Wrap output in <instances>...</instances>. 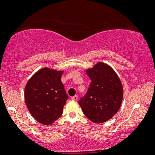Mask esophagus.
Masks as SVG:
<instances>
[{"label":"esophagus","instance_id":"obj_1","mask_svg":"<svg viewBox=\"0 0 155 155\" xmlns=\"http://www.w3.org/2000/svg\"><path fill=\"white\" fill-rule=\"evenodd\" d=\"M78 95H75V96H73V97H71V99L72 100H73V101H76L78 99Z\"/></svg>","mask_w":155,"mask_h":155}]
</instances>
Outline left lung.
Segmentation results:
<instances>
[{
	"mask_svg": "<svg viewBox=\"0 0 155 155\" xmlns=\"http://www.w3.org/2000/svg\"><path fill=\"white\" fill-rule=\"evenodd\" d=\"M86 73L92 82L79 104L91 121L104 123L120 109L124 97L122 83L114 69L104 63L98 62Z\"/></svg>",
	"mask_w": 155,
	"mask_h": 155,
	"instance_id": "8db88e82",
	"label": "left lung"
}]
</instances>
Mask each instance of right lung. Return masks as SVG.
I'll return each mask as SVG.
<instances>
[{
    "label": "right lung",
    "mask_w": 155,
    "mask_h": 155,
    "mask_svg": "<svg viewBox=\"0 0 155 155\" xmlns=\"http://www.w3.org/2000/svg\"><path fill=\"white\" fill-rule=\"evenodd\" d=\"M63 71L44 68L31 76L25 88L27 107L44 126L51 125L62 115L68 97L61 80Z\"/></svg>",
    "instance_id": "add662e5"
}]
</instances>
